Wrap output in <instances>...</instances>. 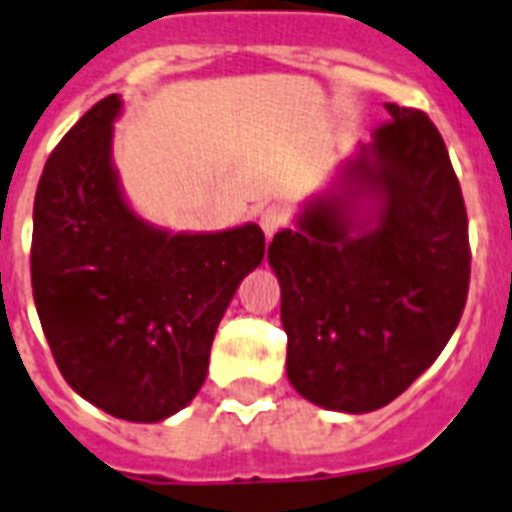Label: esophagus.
I'll return each mask as SVG.
<instances>
[{"label":"esophagus","mask_w":512,"mask_h":512,"mask_svg":"<svg viewBox=\"0 0 512 512\" xmlns=\"http://www.w3.org/2000/svg\"><path fill=\"white\" fill-rule=\"evenodd\" d=\"M260 226H263L265 231V239H273V234H278V231L286 226V216H283V210L276 208V205H270V208H265L263 213H260Z\"/></svg>","instance_id":"1"}]
</instances>
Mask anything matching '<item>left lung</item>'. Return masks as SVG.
Returning <instances> with one entry per match:
<instances>
[{
	"label": "left lung",
	"mask_w": 512,
	"mask_h": 512,
	"mask_svg": "<svg viewBox=\"0 0 512 512\" xmlns=\"http://www.w3.org/2000/svg\"><path fill=\"white\" fill-rule=\"evenodd\" d=\"M385 109L341 192L315 200L268 247L291 385L346 414L388 406L435 362L471 278L466 203L442 135L424 111ZM362 196L378 197L372 227L353 216Z\"/></svg>",
	"instance_id": "8db88e82"
}]
</instances>
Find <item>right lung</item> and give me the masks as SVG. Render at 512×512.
<instances>
[{
  "instance_id": "obj_1",
  "label": "right lung",
  "mask_w": 512,
  "mask_h": 512,
  "mask_svg": "<svg viewBox=\"0 0 512 512\" xmlns=\"http://www.w3.org/2000/svg\"><path fill=\"white\" fill-rule=\"evenodd\" d=\"M106 96L59 140L33 203L30 283L59 372L127 422H161L195 398L236 286L265 234H166L132 213L111 166Z\"/></svg>"
}]
</instances>
